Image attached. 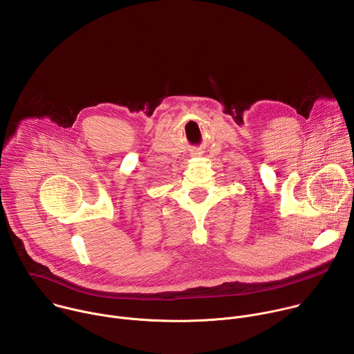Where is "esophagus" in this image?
Returning <instances> with one entry per match:
<instances>
[{"mask_svg":"<svg viewBox=\"0 0 354 354\" xmlns=\"http://www.w3.org/2000/svg\"><path fill=\"white\" fill-rule=\"evenodd\" d=\"M198 154H200V153H198Z\"/></svg>","mask_w":354,"mask_h":354,"instance_id":"1","label":"esophagus"}]
</instances>
